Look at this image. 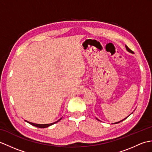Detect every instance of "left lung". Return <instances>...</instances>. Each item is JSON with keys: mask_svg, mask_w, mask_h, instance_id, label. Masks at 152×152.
Segmentation results:
<instances>
[{"mask_svg": "<svg viewBox=\"0 0 152 152\" xmlns=\"http://www.w3.org/2000/svg\"><path fill=\"white\" fill-rule=\"evenodd\" d=\"M125 48H126V50H127V51H129V52H130V53H133V51H132V50H131L129 49V48H128V47H127V46H125ZM131 114H132V113H131ZM131 114H130V115H131ZM128 116H129V115H128ZM128 116H127V117H128ZM124 118V119H122V120H121V121H118V122H115V123H114V124H118V123H119V122H121V121H124V119H126V118ZM96 119H97V120L100 121V120H99V119H97V118H96Z\"/></svg>", "mask_w": 152, "mask_h": 152, "instance_id": "1", "label": "left lung"}]
</instances>
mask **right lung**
Instances as JSON below:
<instances>
[{
    "mask_svg": "<svg viewBox=\"0 0 152 152\" xmlns=\"http://www.w3.org/2000/svg\"><path fill=\"white\" fill-rule=\"evenodd\" d=\"M61 119H62V118H61V119H59V120H57V121H55V122H53V123H51V124H34V123L29 122V121H27V120H25V121H26V122H27V123H28V124L32 125L35 126V127H39V128H46V127H50V126L52 125H53V124H56V123H57L58 121H59Z\"/></svg>",
    "mask_w": 152,
    "mask_h": 152,
    "instance_id": "add662e5",
    "label": "right lung"
}]
</instances>
